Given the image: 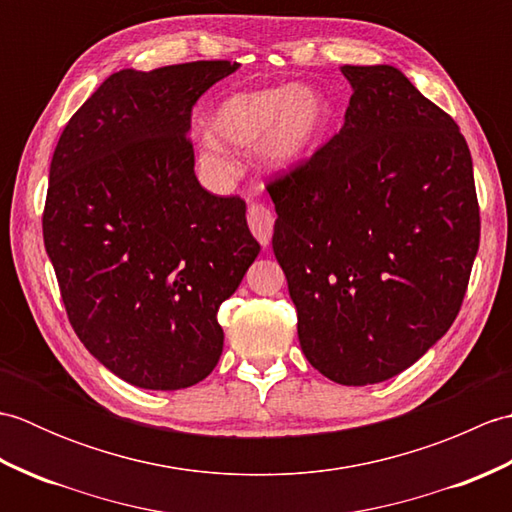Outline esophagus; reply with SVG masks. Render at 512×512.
<instances>
[{
    "instance_id": "esophagus-1",
    "label": "esophagus",
    "mask_w": 512,
    "mask_h": 512,
    "mask_svg": "<svg viewBox=\"0 0 512 512\" xmlns=\"http://www.w3.org/2000/svg\"><path fill=\"white\" fill-rule=\"evenodd\" d=\"M248 226L253 235L257 237V242L262 246L270 244V237H273V226H275V215L268 206L253 202L248 206Z\"/></svg>"
}]
</instances>
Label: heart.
Wrapping results in <instances>:
<instances>
[{
  "label": "heart",
  "instance_id": "b5f03b06",
  "mask_svg": "<svg viewBox=\"0 0 512 512\" xmlns=\"http://www.w3.org/2000/svg\"><path fill=\"white\" fill-rule=\"evenodd\" d=\"M330 121V101L312 85L284 83L228 94L213 107L209 127L200 129V167L211 180L224 182L233 176L228 145H255L264 169L286 173L310 158Z\"/></svg>",
  "mask_w": 512,
  "mask_h": 512
}]
</instances>
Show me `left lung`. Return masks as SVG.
<instances>
[{
    "instance_id": "left-lung-1",
    "label": "left lung",
    "mask_w": 512,
    "mask_h": 512,
    "mask_svg": "<svg viewBox=\"0 0 512 512\" xmlns=\"http://www.w3.org/2000/svg\"><path fill=\"white\" fill-rule=\"evenodd\" d=\"M352 85L328 145L268 187L275 257L301 350L339 385H374L436 345L480 246L469 145L394 65H341Z\"/></svg>"
}]
</instances>
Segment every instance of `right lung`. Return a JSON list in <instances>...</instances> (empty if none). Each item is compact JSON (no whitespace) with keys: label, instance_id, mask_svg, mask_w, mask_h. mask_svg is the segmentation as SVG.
Masks as SVG:
<instances>
[{"label":"right lung","instance_id":"1","mask_svg":"<svg viewBox=\"0 0 512 512\" xmlns=\"http://www.w3.org/2000/svg\"><path fill=\"white\" fill-rule=\"evenodd\" d=\"M239 63L105 79L54 149L43 242L68 319L125 383L173 391L222 356L217 310L259 255L246 204L195 178L191 107Z\"/></svg>","mask_w":512,"mask_h":512}]
</instances>
